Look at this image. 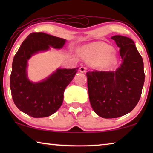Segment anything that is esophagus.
I'll list each match as a JSON object with an SVG mask.
<instances>
[{
	"mask_svg": "<svg viewBox=\"0 0 153 153\" xmlns=\"http://www.w3.org/2000/svg\"><path fill=\"white\" fill-rule=\"evenodd\" d=\"M86 70H87L86 67H85V66H81V67H80V68H79L80 72L82 73H85V72H86Z\"/></svg>",
	"mask_w": 153,
	"mask_h": 153,
	"instance_id": "1",
	"label": "esophagus"
}]
</instances>
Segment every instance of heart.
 Returning a JSON list of instances; mask_svg holds the SVG:
<instances>
[{
  "mask_svg": "<svg viewBox=\"0 0 153 153\" xmlns=\"http://www.w3.org/2000/svg\"><path fill=\"white\" fill-rule=\"evenodd\" d=\"M113 48L107 44L99 42L85 45L79 50L80 56L90 63H97L102 70H108L116 63V56Z\"/></svg>",
  "mask_w": 153,
  "mask_h": 153,
  "instance_id": "1",
  "label": "heart"
}]
</instances>
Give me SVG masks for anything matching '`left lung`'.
<instances>
[{
	"label": "left lung",
	"instance_id": "left-lung-1",
	"mask_svg": "<svg viewBox=\"0 0 153 153\" xmlns=\"http://www.w3.org/2000/svg\"><path fill=\"white\" fill-rule=\"evenodd\" d=\"M111 39L120 48V66L116 71L86 73L91 106L104 118H118L131 111L139 101L145 80L143 58L132 39L122 35Z\"/></svg>",
	"mask_w": 153,
	"mask_h": 153
}]
</instances>
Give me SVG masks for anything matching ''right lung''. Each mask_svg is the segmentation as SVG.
<instances>
[{
    "label": "right lung",
    "instance_id": "obj_1",
    "mask_svg": "<svg viewBox=\"0 0 153 153\" xmlns=\"http://www.w3.org/2000/svg\"><path fill=\"white\" fill-rule=\"evenodd\" d=\"M65 39L44 33H32L23 42L14 56L10 75V89L13 101L19 109L33 118H44L58 111L63 101V93L79 68L58 69L39 83L27 76L28 60L39 51L50 47L61 49Z\"/></svg>",
    "mask_w": 153,
    "mask_h": 153
}]
</instances>
